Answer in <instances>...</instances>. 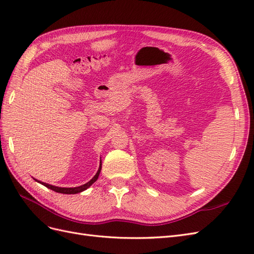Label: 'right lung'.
I'll return each mask as SVG.
<instances>
[{
  "mask_svg": "<svg viewBox=\"0 0 254 254\" xmlns=\"http://www.w3.org/2000/svg\"><path fill=\"white\" fill-rule=\"evenodd\" d=\"M101 163H102V162H101ZM101 170H102V164H101V166H99L98 171H97L96 175L93 177V178H92L89 182H87L86 184H83V186L77 187V188H58V187L51 186V184H48V183L40 182V181H38V180H37V181L40 182L41 184H43V186L47 187L48 189H50V190H52L57 191V193H61V194H77V193H80V191H82V190H87L89 187H91L92 184H93V183L97 180L98 176H99V173H101Z\"/></svg>",
  "mask_w": 254,
  "mask_h": 254,
  "instance_id": "1",
  "label": "right lung"
}]
</instances>
